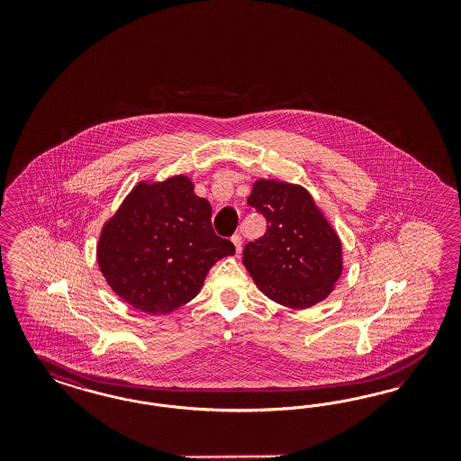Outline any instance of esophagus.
<instances>
[{"label": "esophagus", "mask_w": 461, "mask_h": 461, "mask_svg": "<svg viewBox=\"0 0 461 461\" xmlns=\"http://www.w3.org/2000/svg\"><path fill=\"white\" fill-rule=\"evenodd\" d=\"M231 241H233V245H235V250H237V253H240V251H241V247H243V240H241V237H240V235H233V237H231Z\"/></svg>", "instance_id": "obj_1"}]
</instances>
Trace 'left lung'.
I'll return each mask as SVG.
<instances>
[{"mask_svg": "<svg viewBox=\"0 0 461 461\" xmlns=\"http://www.w3.org/2000/svg\"><path fill=\"white\" fill-rule=\"evenodd\" d=\"M247 203L267 221L264 237L243 249L257 285L294 309L322 301L341 274V243L311 195L299 185L260 179Z\"/></svg>", "mask_w": 461, "mask_h": 461, "instance_id": "1", "label": "left lung"}]
</instances>
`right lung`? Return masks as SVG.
I'll return each instance as SVG.
<instances>
[{
    "instance_id": "1",
    "label": "right lung",
    "mask_w": 461,
    "mask_h": 461,
    "mask_svg": "<svg viewBox=\"0 0 461 461\" xmlns=\"http://www.w3.org/2000/svg\"><path fill=\"white\" fill-rule=\"evenodd\" d=\"M233 253L212 230L208 199L179 176L133 189L101 233L98 262L128 304L166 314L189 303L211 267Z\"/></svg>"
}]
</instances>
